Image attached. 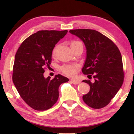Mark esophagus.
I'll return each instance as SVG.
<instances>
[{
	"label": "esophagus",
	"mask_w": 134,
	"mask_h": 134,
	"mask_svg": "<svg viewBox=\"0 0 134 134\" xmlns=\"http://www.w3.org/2000/svg\"><path fill=\"white\" fill-rule=\"evenodd\" d=\"M71 82L74 85H77V84H79V83H80V81L76 80V79H71Z\"/></svg>",
	"instance_id": "34e87169"
}]
</instances>
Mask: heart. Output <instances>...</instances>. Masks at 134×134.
I'll use <instances>...</instances> for the list:
<instances>
[{
	"instance_id": "1",
	"label": "heart",
	"mask_w": 134,
	"mask_h": 134,
	"mask_svg": "<svg viewBox=\"0 0 134 134\" xmlns=\"http://www.w3.org/2000/svg\"><path fill=\"white\" fill-rule=\"evenodd\" d=\"M79 44H81V42L78 41H73L71 42V48L76 46V45ZM56 51V48L53 50V53H55ZM78 69V66L76 65H65L64 66L62 67L61 70L62 72L64 74L70 76H74L76 75V72Z\"/></svg>"
}]
</instances>
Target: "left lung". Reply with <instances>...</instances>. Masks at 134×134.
<instances>
[{"label": "left lung", "mask_w": 134, "mask_h": 134, "mask_svg": "<svg viewBox=\"0 0 134 134\" xmlns=\"http://www.w3.org/2000/svg\"><path fill=\"white\" fill-rule=\"evenodd\" d=\"M84 42L86 58L82 71L93 75L94 81L83 80L90 86L89 92L83 95V101L94 109L104 108L120 89L124 81L122 57L112 40L98 31L75 29L69 31ZM91 75H90V74Z\"/></svg>", "instance_id": "obj_1"}]
</instances>
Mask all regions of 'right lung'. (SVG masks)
I'll return each mask as SVG.
<instances>
[{
    "label": "right lung",
    "mask_w": 134,
    "mask_h": 134,
    "mask_svg": "<svg viewBox=\"0 0 134 134\" xmlns=\"http://www.w3.org/2000/svg\"><path fill=\"white\" fill-rule=\"evenodd\" d=\"M67 32L38 31L22 42L15 54L13 83L21 98L34 109H49L58 101L60 85L69 81L60 74L53 79L44 76V67L51 64L54 47Z\"/></svg>",
    "instance_id": "right-lung-1"
}]
</instances>
